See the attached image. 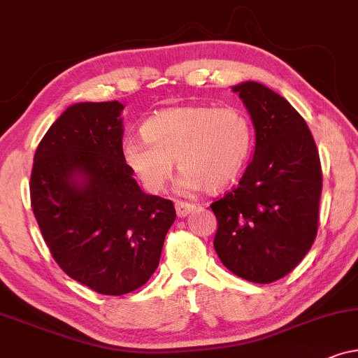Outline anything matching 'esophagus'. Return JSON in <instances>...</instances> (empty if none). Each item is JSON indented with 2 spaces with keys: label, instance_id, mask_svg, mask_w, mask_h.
I'll use <instances>...</instances> for the list:
<instances>
[{
  "label": "esophagus",
  "instance_id": "1",
  "mask_svg": "<svg viewBox=\"0 0 358 358\" xmlns=\"http://www.w3.org/2000/svg\"><path fill=\"white\" fill-rule=\"evenodd\" d=\"M194 210H195V205L192 203H185V202L176 203V213H178V217L180 218H185L189 213H192Z\"/></svg>",
  "mask_w": 358,
  "mask_h": 358
}]
</instances>
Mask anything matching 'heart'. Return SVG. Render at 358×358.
I'll list each match as a JSON object with an SVG mask.
<instances>
[{
    "instance_id": "heart-1",
    "label": "heart",
    "mask_w": 358,
    "mask_h": 358,
    "mask_svg": "<svg viewBox=\"0 0 358 358\" xmlns=\"http://www.w3.org/2000/svg\"><path fill=\"white\" fill-rule=\"evenodd\" d=\"M141 135L125 141L122 158L150 194L166 189L174 161L182 192H220L241 174L252 146L251 124L234 107H168L145 120Z\"/></svg>"
}]
</instances>
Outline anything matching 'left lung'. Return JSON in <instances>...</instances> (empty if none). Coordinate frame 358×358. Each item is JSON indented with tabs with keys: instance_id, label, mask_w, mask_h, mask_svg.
Masks as SVG:
<instances>
[{
	"instance_id": "8db88e82",
	"label": "left lung",
	"mask_w": 358,
	"mask_h": 358,
	"mask_svg": "<svg viewBox=\"0 0 358 358\" xmlns=\"http://www.w3.org/2000/svg\"><path fill=\"white\" fill-rule=\"evenodd\" d=\"M251 115L256 145L238 187L212 207L223 266L254 283L285 277L317 231L320 155L306 122L285 97L256 81L231 87Z\"/></svg>"
}]
</instances>
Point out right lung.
<instances>
[{
    "label": "right lung",
    "instance_id": "obj_1",
    "mask_svg": "<svg viewBox=\"0 0 358 358\" xmlns=\"http://www.w3.org/2000/svg\"><path fill=\"white\" fill-rule=\"evenodd\" d=\"M124 104L68 107L34 155L31 203L62 271L101 295L145 285L176 220L171 200L145 194L122 158Z\"/></svg>",
    "mask_w": 358,
    "mask_h": 358
}]
</instances>
